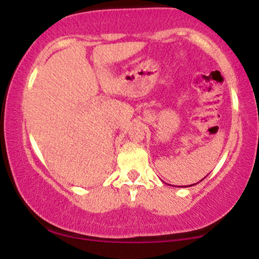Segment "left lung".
<instances>
[{"label": "left lung", "instance_id": "obj_1", "mask_svg": "<svg viewBox=\"0 0 259 259\" xmlns=\"http://www.w3.org/2000/svg\"><path fill=\"white\" fill-rule=\"evenodd\" d=\"M204 179H205V177H204ZM204 179H202V180H204ZM202 180H201V181H202ZM198 183H199V182H198ZM194 185H195V183H194ZM194 185H191V186H194ZM191 186H189V187H191ZM185 187H188V186H185Z\"/></svg>", "mask_w": 259, "mask_h": 259}]
</instances>
